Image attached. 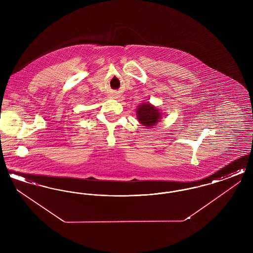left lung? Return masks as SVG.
Returning a JSON list of instances; mask_svg holds the SVG:
<instances>
[{
	"instance_id": "1",
	"label": "left lung",
	"mask_w": 253,
	"mask_h": 253,
	"mask_svg": "<svg viewBox=\"0 0 253 253\" xmlns=\"http://www.w3.org/2000/svg\"><path fill=\"white\" fill-rule=\"evenodd\" d=\"M138 122L147 128H153L162 119L161 110L151 104L150 102H143L137 106L135 110Z\"/></svg>"
}]
</instances>
